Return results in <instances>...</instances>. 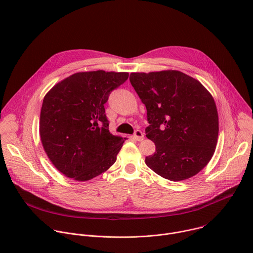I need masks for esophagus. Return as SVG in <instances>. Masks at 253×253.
<instances>
[{
  "instance_id": "1",
  "label": "esophagus",
  "mask_w": 253,
  "mask_h": 253,
  "mask_svg": "<svg viewBox=\"0 0 253 253\" xmlns=\"http://www.w3.org/2000/svg\"><path fill=\"white\" fill-rule=\"evenodd\" d=\"M143 137H144V135H143L142 131H140V130H136V131H135V133H134V138H135V140L141 141V140H143Z\"/></svg>"
}]
</instances>
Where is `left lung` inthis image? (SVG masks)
<instances>
[{"instance_id": "1", "label": "left lung", "mask_w": 253, "mask_h": 253, "mask_svg": "<svg viewBox=\"0 0 253 253\" xmlns=\"http://www.w3.org/2000/svg\"><path fill=\"white\" fill-rule=\"evenodd\" d=\"M130 83L146 107V137L156 147L146 166L173 181L196 175L209 164L218 140V112L210 91L171 70L132 73Z\"/></svg>"}]
</instances>
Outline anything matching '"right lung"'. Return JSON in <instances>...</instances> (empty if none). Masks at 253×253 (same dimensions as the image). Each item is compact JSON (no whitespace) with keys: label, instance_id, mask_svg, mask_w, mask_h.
Here are the masks:
<instances>
[{"label":"right lung","instance_id":"right-lung-1","mask_svg":"<svg viewBox=\"0 0 253 253\" xmlns=\"http://www.w3.org/2000/svg\"><path fill=\"white\" fill-rule=\"evenodd\" d=\"M128 73H77L53 85L45 95L39 134L45 153L65 176L86 181L116 162L126 138L109 131L105 103Z\"/></svg>","mask_w":253,"mask_h":253}]
</instances>
